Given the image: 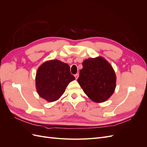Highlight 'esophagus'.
I'll return each instance as SVG.
<instances>
[{
  "mask_svg": "<svg viewBox=\"0 0 147 147\" xmlns=\"http://www.w3.org/2000/svg\"><path fill=\"white\" fill-rule=\"evenodd\" d=\"M78 77H79V74H77L75 75V78H76L77 80L78 79Z\"/></svg>",
  "mask_w": 147,
  "mask_h": 147,
  "instance_id": "esophagus-1",
  "label": "esophagus"
}]
</instances>
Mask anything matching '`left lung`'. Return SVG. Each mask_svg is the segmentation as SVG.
Wrapping results in <instances>:
<instances>
[{"mask_svg":"<svg viewBox=\"0 0 147 147\" xmlns=\"http://www.w3.org/2000/svg\"><path fill=\"white\" fill-rule=\"evenodd\" d=\"M77 81L88 97L95 102H103L113 94L116 75L112 66L102 57L84 60Z\"/></svg>","mask_w":147,"mask_h":147,"instance_id":"1","label":"left lung"}]
</instances>
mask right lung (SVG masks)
<instances>
[{
  "label": "right lung",
  "mask_w": 147,
  "mask_h": 147,
  "mask_svg": "<svg viewBox=\"0 0 147 147\" xmlns=\"http://www.w3.org/2000/svg\"><path fill=\"white\" fill-rule=\"evenodd\" d=\"M75 79L67 64L59 60L48 61L37 69L35 77L37 91L42 98L54 102L64 94L67 86Z\"/></svg>",
  "instance_id": "1"
}]
</instances>
